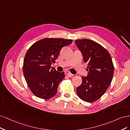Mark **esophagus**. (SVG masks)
Masks as SVG:
<instances>
[{
	"mask_svg": "<svg viewBox=\"0 0 130 130\" xmlns=\"http://www.w3.org/2000/svg\"><path fill=\"white\" fill-rule=\"evenodd\" d=\"M65 76L66 77H72L74 76V74L70 73V71H66L65 72Z\"/></svg>",
	"mask_w": 130,
	"mask_h": 130,
	"instance_id": "obj_1",
	"label": "esophagus"
}]
</instances>
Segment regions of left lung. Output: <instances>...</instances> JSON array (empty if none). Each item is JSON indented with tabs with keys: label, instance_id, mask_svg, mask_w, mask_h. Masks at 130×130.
<instances>
[{
	"label": "left lung",
	"instance_id": "1",
	"mask_svg": "<svg viewBox=\"0 0 130 130\" xmlns=\"http://www.w3.org/2000/svg\"><path fill=\"white\" fill-rule=\"evenodd\" d=\"M87 64V77H82V84L77 88L78 97L92 103L105 93L112 82L114 66L110 54L101 45L90 39L75 41Z\"/></svg>",
	"mask_w": 130,
	"mask_h": 130
}]
</instances>
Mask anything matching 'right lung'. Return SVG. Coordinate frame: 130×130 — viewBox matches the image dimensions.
Listing matches in <instances>:
<instances>
[{
    "label": "right lung",
    "mask_w": 130,
    "mask_h": 130,
    "mask_svg": "<svg viewBox=\"0 0 130 130\" xmlns=\"http://www.w3.org/2000/svg\"><path fill=\"white\" fill-rule=\"evenodd\" d=\"M71 39L44 38L33 44L25 56L23 73L29 89L36 97L48 99L55 95L65 77L51 66L55 63L61 49L70 45Z\"/></svg>",
    "instance_id": "1"
}]
</instances>
